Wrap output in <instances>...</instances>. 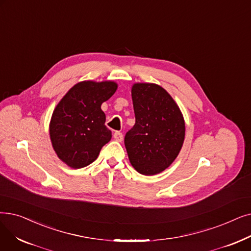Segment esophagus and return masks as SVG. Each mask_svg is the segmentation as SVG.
I'll list each match as a JSON object with an SVG mask.
<instances>
[{"label": "esophagus", "mask_w": 251, "mask_h": 251, "mask_svg": "<svg viewBox=\"0 0 251 251\" xmlns=\"http://www.w3.org/2000/svg\"><path fill=\"white\" fill-rule=\"evenodd\" d=\"M114 138L117 140V141H122L123 140V134L120 132V131H116L114 133Z\"/></svg>", "instance_id": "34e87169"}]
</instances>
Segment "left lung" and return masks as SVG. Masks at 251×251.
Here are the masks:
<instances>
[{
    "instance_id": "obj_1",
    "label": "left lung",
    "mask_w": 251,
    "mask_h": 251,
    "mask_svg": "<svg viewBox=\"0 0 251 251\" xmlns=\"http://www.w3.org/2000/svg\"><path fill=\"white\" fill-rule=\"evenodd\" d=\"M135 124L125 135L131 165L144 176L165 170L184 140V120L178 105L161 86L136 83L131 90Z\"/></svg>"
}]
</instances>
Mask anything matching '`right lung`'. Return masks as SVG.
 <instances>
[{"label": "right lung", "mask_w": 251, "mask_h": 251, "mask_svg": "<svg viewBox=\"0 0 251 251\" xmlns=\"http://www.w3.org/2000/svg\"><path fill=\"white\" fill-rule=\"evenodd\" d=\"M117 88L112 81H83L72 87L56 105L50 121V138L58 158L70 167L91 164L111 140L101 104Z\"/></svg>", "instance_id": "right-lung-1"}]
</instances>
